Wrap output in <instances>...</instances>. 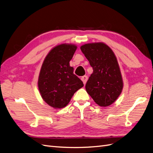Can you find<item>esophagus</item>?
<instances>
[{"instance_id": "obj_1", "label": "esophagus", "mask_w": 153, "mask_h": 153, "mask_svg": "<svg viewBox=\"0 0 153 153\" xmlns=\"http://www.w3.org/2000/svg\"><path fill=\"white\" fill-rule=\"evenodd\" d=\"M81 79H82V80L83 83H84V84L85 85V84H86V82H87V80H88V77H87V76H86V75H85V76H83L82 77Z\"/></svg>"}]
</instances>
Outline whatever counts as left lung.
Masks as SVG:
<instances>
[{
  "instance_id": "left-lung-1",
  "label": "left lung",
  "mask_w": 153,
  "mask_h": 153,
  "mask_svg": "<svg viewBox=\"0 0 153 153\" xmlns=\"http://www.w3.org/2000/svg\"><path fill=\"white\" fill-rule=\"evenodd\" d=\"M80 50L93 69L85 85L86 91L99 106L110 105L121 94L123 87L116 57L103 43L85 44Z\"/></svg>"
}]
</instances>
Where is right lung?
I'll return each instance as SVG.
<instances>
[{
    "label": "right lung",
    "mask_w": 153,
    "mask_h": 153,
    "mask_svg": "<svg viewBox=\"0 0 153 153\" xmlns=\"http://www.w3.org/2000/svg\"><path fill=\"white\" fill-rule=\"evenodd\" d=\"M74 45L54 47L45 57L38 78V88L43 100L54 108L66 106L75 92L83 86L82 81L69 66L76 50Z\"/></svg>",
    "instance_id": "obj_1"
}]
</instances>
